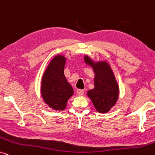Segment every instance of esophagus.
<instances>
[{
	"label": "esophagus",
	"mask_w": 155,
	"mask_h": 155,
	"mask_svg": "<svg viewBox=\"0 0 155 155\" xmlns=\"http://www.w3.org/2000/svg\"><path fill=\"white\" fill-rule=\"evenodd\" d=\"M77 93L78 95L81 96L84 94V90H77Z\"/></svg>",
	"instance_id": "esophagus-1"
}]
</instances>
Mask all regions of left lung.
Wrapping results in <instances>:
<instances>
[{"mask_svg": "<svg viewBox=\"0 0 155 155\" xmlns=\"http://www.w3.org/2000/svg\"><path fill=\"white\" fill-rule=\"evenodd\" d=\"M84 61L95 73L94 88L87 92L95 110L100 113H107L117 103L120 88L111 66L105 60L95 61L89 56H84Z\"/></svg>", "mask_w": 155, "mask_h": 155, "instance_id": "8db88e82", "label": "left lung"}]
</instances>
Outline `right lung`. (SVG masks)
Returning a JSON list of instances; mask_svg holds the SVG:
<instances>
[{
	"instance_id": "obj_1",
	"label": "right lung",
	"mask_w": 155,
	"mask_h": 155,
	"mask_svg": "<svg viewBox=\"0 0 155 155\" xmlns=\"http://www.w3.org/2000/svg\"><path fill=\"white\" fill-rule=\"evenodd\" d=\"M67 58L57 54L46 67L41 79V93L45 103L58 111L65 110L68 100L74 94L73 88L64 75Z\"/></svg>"
}]
</instances>
